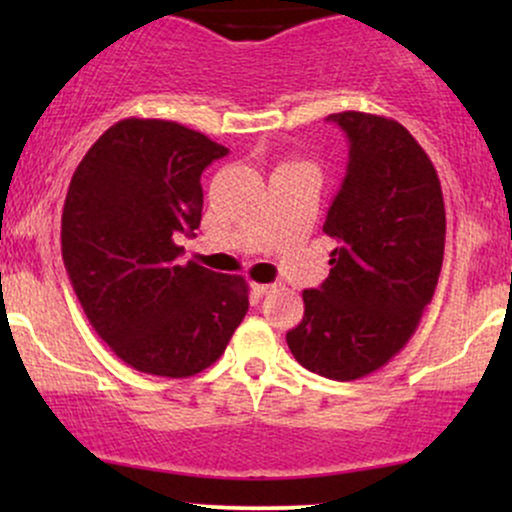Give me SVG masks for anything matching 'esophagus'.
Here are the masks:
<instances>
[{"mask_svg": "<svg viewBox=\"0 0 512 512\" xmlns=\"http://www.w3.org/2000/svg\"><path fill=\"white\" fill-rule=\"evenodd\" d=\"M250 289H252V293H257V296H267V293H272L276 286H272V284H255V281H252Z\"/></svg>", "mask_w": 512, "mask_h": 512, "instance_id": "obj_1", "label": "esophagus"}]
</instances>
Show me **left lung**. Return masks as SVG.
I'll return each instance as SVG.
<instances>
[{"mask_svg":"<svg viewBox=\"0 0 512 512\" xmlns=\"http://www.w3.org/2000/svg\"><path fill=\"white\" fill-rule=\"evenodd\" d=\"M327 120L349 137L322 226L337 248L286 342L303 368L344 383L383 368L419 327L443 267L445 204L431 158L399 122L356 110Z\"/></svg>","mask_w":512,"mask_h":512,"instance_id":"8db88e82","label":"left lung"}]
</instances>
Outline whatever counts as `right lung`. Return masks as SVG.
Segmentation results:
<instances>
[{
  "mask_svg": "<svg viewBox=\"0 0 512 512\" xmlns=\"http://www.w3.org/2000/svg\"><path fill=\"white\" fill-rule=\"evenodd\" d=\"M228 154L202 132L127 117L105 129L69 182L62 260L81 308L127 366L190 378L219 361L248 313L243 276L180 264L202 221V170Z\"/></svg>",
  "mask_w": 512,
  "mask_h": 512,
  "instance_id": "add662e5",
  "label": "right lung"
}]
</instances>
